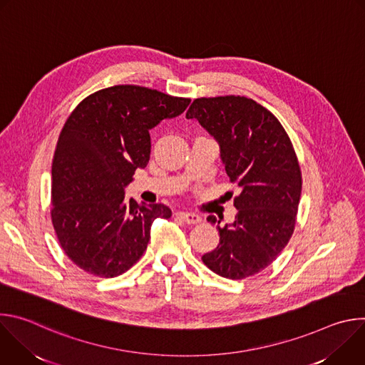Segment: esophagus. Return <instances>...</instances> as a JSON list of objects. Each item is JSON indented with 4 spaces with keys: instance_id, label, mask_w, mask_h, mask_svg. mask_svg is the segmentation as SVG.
Returning a JSON list of instances; mask_svg holds the SVG:
<instances>
[{
    "instance_id": "1",
    "label": "esophagus",
    "mask_w": 365,
    "mask_h": 365,
    "mask_svg": "<svg viewBox=\"0 0 365 365\" xmlns=\"http://www.w3.org/2000/svg\"><path fill=\"white\" fill-rule=\"evenodd\" d=\"M179 218H182L186 224H189V225H195V224H199V222H202V218L199 217V215H196V214H190V212H178L176 214Z\"/></svg>"
}]
</instances>
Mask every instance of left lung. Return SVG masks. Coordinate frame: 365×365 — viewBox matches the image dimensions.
Masks as SVG:
<instances>
[{
    "mask_svg": "<svg viewBox=\"0 0 365 365\" xmlns=\"http://www.w3.org/2000/svg\"><path fill=\"white\" fill-rule=\"evenodd\" d=\"M220 145V158L241 193L235 220L220 227V244L202 255L214 273L240 280L269 267L287 245L302 193L300 168L279 120L245 96L195 99L186 113Z\"/></svg>",
    "mask_w": 365,
    "mask_h": 365,
    "instance_id": "8db88e82",
    "label": "left lung"
}]
</instances>
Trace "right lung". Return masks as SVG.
<instances>
[{
    "label": "right lung",
    "instance_id": "add662e5",
    "mask_svg": "<svg viewBox=\"0 0 365 365\" xmlns=\"http://www.w3.org/2000/svg\"><path fill=\"white\" fill-rule=\"evenodd\" d=\"M190 103L135 85H117L85 98L68 118L51 166V222L72 262L99 277L135 264L163 203L125 199L134 172L150 160V130L179 117Z\"/></svg>",
    "mask_w": 365,
    "mask_h": 365
}]
</instances>
